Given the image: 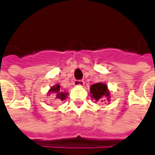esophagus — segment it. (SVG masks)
Here are the masks:
<instances>
[{"mask_svg": "<svg viewBox=\"0 0 155 155\" xmlns=\"http://www.w3.org/2000/svg\"><path fill=\"white\" fill-rule=\"evenodd\" d=\"M74 86H83L84 85V81H82V80H75L74 81Z\"/></svg>", "mask_w": 155, "mask_h": 155, "instance_id": "esophagus-1", "label": "esophagus"}]
</instances>
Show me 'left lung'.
<instances>
[{
	"label": "left lung",
	"mask_w": 155,
	"mask_h": 155,
	"mask_svg": "<svg viewBox=\"0 0 155 155\" xmlns=\"http://www.w3.org/2000/svg\"><path fill=\"white\" fill-rule=\"evenodd\" d=\"M90 91L91 93V97L94 98L96 101H101L103 102V100L105 97H107V99L109 100V91L108 90L107 86L104 83H96L91 86Z\"/></svg>",
	"instance_id": "obj_1"
}]
</instances>
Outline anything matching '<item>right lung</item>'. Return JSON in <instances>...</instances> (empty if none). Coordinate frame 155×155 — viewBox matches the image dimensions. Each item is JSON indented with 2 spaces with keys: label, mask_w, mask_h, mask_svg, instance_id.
<instances>
[{
  "label": "right lung",
  "mask_w": 155,
  "mask_h": 155,
  "mask_svg": "<svg viewBox=\"0 0 155 155\" xmlns=\"http://www.w3.org/2000/svg\"><path fill=\"white\" fill-rule=\"evenodd\" d=\"M49 92L54 93V96H55L54 100H55L56 102L64 101V100L66 98L67 95H68V92H64V91H63L60 89L59 85H56V86H52L51 89H50Z\"/></svg>",
  "instance_id": "right-lung-1"
}]
</instances>
